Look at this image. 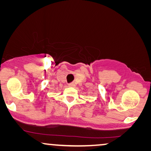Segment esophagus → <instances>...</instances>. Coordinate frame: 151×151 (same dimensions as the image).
Instances as JSON below:
<instances>
[{
  "label": "esophagus",
  "mask_w": 151,
  "mask_h": 151,
  "mask_svg": "<svg viewBox=\"0 0 151 151\" xmlns=\"http://www.w3.org/2000/svg\"><path fill=\"white\" fill-rule=\"evenodd\" d=\"M68 86L69 87H72V88H74V87H75V84L74 83H69L68 84Z\"/></svg>",
  "instance_id": "34e87169"
}]
</instances>
